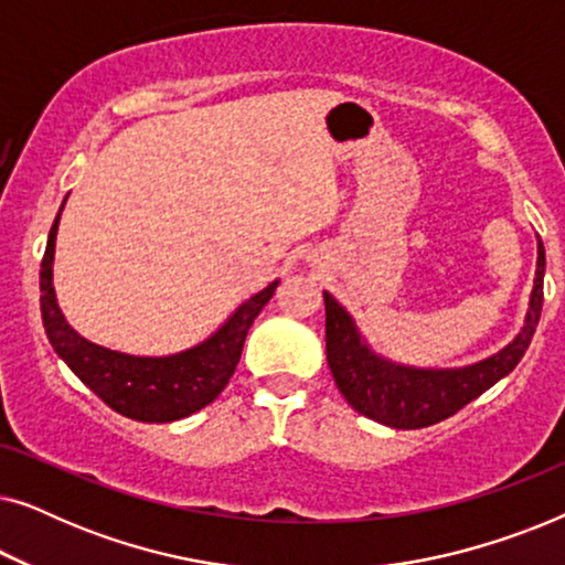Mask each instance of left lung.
Instances as JSON below:
<instances>
[{"label":"left lung","instance_id":"obj_1","mask_svg":"<svg viewBox=\"0 0 565 565\" xmlns=\"http://www.w3.org/2000/svg\"><path fill=\"white\" fill-rule=\"evenodd\" d=\"M545 249L537 238L535 288L524 327L512 344L476 365L455 370H427L398 365L375 354L354 327L352 316L323 292L327 303V360L337 388L354 412L393 429H422L458 414L462 406L481 396L512 373L524 358L543 311Z\"/></svg>","mask_w":565,"mask_h":565}]
</instances>
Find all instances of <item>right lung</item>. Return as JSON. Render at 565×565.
<instances>
[{
	"mask_svg": "<svg viewBox=\"0 0 565 565\" xmlns=\"http://www.w3.org/2000/svg\"><path fill=\"white\" fill-rule=\"evenodd\" d=\"M58 218L61 211L51 226L41 262V313L51 347L72 367V373L113 412L136 422H177L218 398L228 377L234 375L254 319L275 296L280 280L269 282L257 296L244 300L211 339L192 350L169 358H136V354L115 352L76 334L56 303L53 252H56Z\"/></svg>",
	"mask_w": 565,
	"mask_h": 565,
	"instance_id": "add662e5",
	"label": "right lung"
}]
</instances>
